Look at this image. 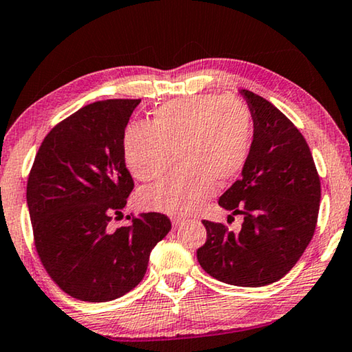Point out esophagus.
I'll return each mask as SVG.
<instances>
[{
	"label": "esophagus",
	"mask_w": 352,
	"mask_h": 352,
	"mask_svg": "<svg viewBox=\"0 0 352 352\" xmlns=\"http://www.w3.org/2000/svg\"><path fill=\"white\" fill-rule=\"evenodd\" d=\"M171 223H173V226H175V229H177V227H181L184 223H186V219H184V218H171Z\"/></svg>",
	"instance_id": "34e87169"
}]
</instances>
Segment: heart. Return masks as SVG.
<instances>
[{
	"label": "heart",
	"mask_w": 352,
	"mask_h": 352,
	"mask_svg": "<svg viewBox=\"0 0 352 352\" xmlns=\"http://www.w3.org/2000/svg\"><path fill=\"white\" fill-rule=\"evenodd\" d=\"M252 117L232 97L198 94L166 102L154 111L151 125H131L123 134V159L140 181L156 179L177 157L182 165L139 193L146 210L175 217L193 213L245 165Z\"/></svg>",
	"instance_id": "obj_1"
}]
</instances>
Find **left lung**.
<instances>
[{
	"label": "left lung",
	"instance_id": "1",
	"mask_svg": "<svg viewBox=\"0 0 352 352\" xmlns=\"http://www.w3.org/2000/svg\"><path fill=\"white\" fill-rule=\"evenodd\" d=\"M239 92L254 119V140L241 179L218 202L243 214L244 223L235 233L204 219L207 241L196 254L213 278L260 287L283 278L303 255L316 232L322 188L298 128L266 98Z\"/></svg>",
	"mask_w": 352,
	"mask_h": 352
}]
</instances>
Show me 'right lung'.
<instances>
[{
    "label": "right lung",
    "instance_id": "obj_1",
    "mask_svg": "<svg viewBox=\"0 0 352 352\" xmlns=\"http://www.w3.org/2000/svg\"><path fill=\"white\" fill-rule=\"evenodd\" d=\"M139 98L80 108L47 133L29 173L26 199L36 254L71 297L102 303L139 285L154 245L171 230L162 213H140L111 229L134 182L123 134Z\"/></svg>",
    "mask_w": 352,
    "mask_h": 352
}]
</instances>
